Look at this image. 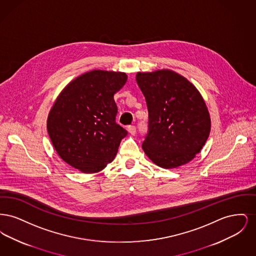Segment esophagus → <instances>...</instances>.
I'll use <instances>...</instances> for the list:
<instances>
[{
  "mask_svg": "<svg viewBox=\"0 0 256 256\" xmlns=\"http://www.w3.org/2000/svg\"><path fill=\"white\" fill-rule=\"evenodd\" d=\"M128 132L132 134V135H134V134H136V128H135V126H130L128 128Z\"/></svg>",
  "mask_w": 256,
  "mask_h": 256,
  "instance_id": "1",
  "label": "esophagus"
}]
</instances>
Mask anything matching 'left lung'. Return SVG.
<instances>
[{
	"mask_svg": "<svg viewBox=\"0 0 256 256\" xmlns=\"http://www.w3.org/2000/svg\"><path fill=\"white\" fill-rule=\"evenodd\" d=\"M136 82L148 112L142 144L146 156L165 169L188 163L210 134V116L202 95L187 78L167 69L137 73Z\"/></svg>",
	"mask_w": 256,
	"mask_h": 256,
	"instance_id": "obj_1",
	"label": "left lung"
}]
</instances>
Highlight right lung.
<instances>
[{
    "instance_id": "1",
    "label": "right lung",
    "mask_w": 256,
    "mask_h": 256,
    "mask_svg": "<svg viewBox=\"0 0 256 256\" xmlns=\"http://www.w3.org/2000/svg\"><path fill=\"white\" fill-rule=\"evenodd\" d=\"M122 72L93 70L72 80L50 111L47 130L61 158L82 172H97L115 158L128 132L116 122L114 94Z\"/></svg>"
}]
</instances>
